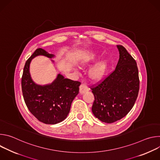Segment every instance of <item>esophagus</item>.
Masks as SVG:
<instances>
[{
    "label": "esophagus",
    "mask_w": 160,
    "mask_h": 160,
    "mask_svg": "<svg viewBox=\"0 0 160 160\" xmlns=\"http://www.w3.org/2000/svg\"><path fill=\"white\" fill-rule=\"evenodd\" d=\"M80 94H84L85 92H87L88 91V87L85 84H82L80 86Z\"/></svg>",
    "instance_id": "34e87169"
}]
</instances>
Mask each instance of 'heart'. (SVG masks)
<instances>
[{
    "mask_svg": "<svg viewBox=\"0 0 160 160\" xmlns=\"http://www.w3.org/2000/svg\"><path fill=\"white\" fill-rule=\"evenodd\" d=\"M96 53L92 51L85 52L79 61V65L81 68L84 67L90 62H93L96 58ZM109 66V61L108 59H104L96 63L89 70L88 76L90 80L93 82H99L106 75Z\"/></svg>",
    "mask_w": 160,
    "mask_h": 160,
    "instance_id": "obj_1",
    "label": "heart"
}]
</instances>
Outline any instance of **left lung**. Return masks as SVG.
<instances>
[{"label":"left lung","instance_id":"left-lung-1","mask_svg":"<svg viewBox=\"0 0 160 160\" xmlns=\"http://www.w3.org/2000/svg\"><path fill=\"white\" fill-rule=\"evenodd\" d=\"M115 70L91 88L94 96L92 111L100 121L111 123L125 117L133 108L139 90L135 60L122 45Z\"/></svg>","mask_w":160,"mask_h":160}]
</instances>
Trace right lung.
<instances>
[{"label":"right lung","mask_w":160,"mask_h":160,"mask_svg":"<svg viewBox=\"0 0 160 160\" xmlns=\"http://www.w3.org/2000/svg\"><path fill=\"white\" fill-rule=\"evenodd\" d=\"M40 55L49 58L54 57L39 48L28 58L21 78L22 96L28 109L36 118L45 124H56L67 117L72 102L79 92L81 83L64 78L58 74L51 84L40 85L35 83L30 76V64L33 58Z\"/></svg>","instance_id":"1"}]
</instances>
